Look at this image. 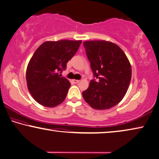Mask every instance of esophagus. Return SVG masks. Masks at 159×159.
Instances as JSON below:
<instances>
[{"instance_id":"1","label":"esophagus","mask_w":159,"mask_h":159,"mask_svg":"<svg viewBox=\"0 0 159 159\" xmlns=\"http://www.w3.org/2000/svg\"><path fill=\"white\" fill-rule=\"evenodd\" d=\"M73 83H74V84H78V83H79L80 80H73Z\"/></svg>"}]
</instances>
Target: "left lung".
I'll list each match as a JSON object with an SVG mask.
<instances>
[{"label":"left lung","instance_id":"left-lung-1","mask_svg":"<svg viewBox=\"0 0 159 159\" xmlns=\"http://www.w3.org/2000/svg\"><path fill=\"white\" fill-rule=\"evenodd\" d=\"M95 79L82 93L84 100L97 110L108 109L120 102L131 79V66L122 49L106 41L84 42Z\"/></svg>","mask_w":159,"mask_h":159}]
</instances>
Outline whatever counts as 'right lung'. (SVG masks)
<instances>
[{
    "mask_svg": "<svg viewBox=\"0 0 159 159\" xmlns=\"http://www.w3.org/2000/svg\"><path fill=\"white\" fill-rule=\"evenodd\" d=\"M81 41L61 40L42 43L28 64V91L36 102L46 107H55L63 102L70 86L61 77L66 63L76 53Z\"/></svg>",
    "mask_w": 159,
    "mask_h": 159,
    "instance_id": "add662e5",
    "label": "right lung"
}]
</instances>
